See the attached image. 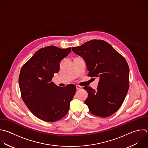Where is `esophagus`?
Masks as SVG:
<instances>
[{
    "instance_id": "esophagus-1",
    "label": "esophagus",
    "mask_w": 148,
    "mask_h": 148,
    "mask_svg": "<svg viewBox=\"0 0 148 148\" xmlns=\"http://www.w3.org/2000/svg\"><path fill=\"white\" fill-rule=\"evenodd\" d=\"M82 87L80 86H79V85H76V89L77 90H80L81 89Z\"/></svg>"
}]
</instances>
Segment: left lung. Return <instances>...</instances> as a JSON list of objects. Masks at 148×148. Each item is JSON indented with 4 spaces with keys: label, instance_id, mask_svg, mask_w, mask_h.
I'll list each match as a JSON object with an SVG mask.
<instances>
[{
    "label": "left lung",
    "instance_id": "1",
    "mask_svg": "<svg viewBox=\"0 0 148 148\" xmlns=\"http://www.w3.org/2000/svg\"><path fill=\"white\" fill-rule=\"evenodd\" d=\"M72 51L84 60L90 77H99L97 90L83 87L88 92L85 103L91 113L106 117L122 105L129 88V67L125 58L102 40H91Z\"/></svg>",
    "mask_w": 148,
    "mask_h": 148
}]
</instances>
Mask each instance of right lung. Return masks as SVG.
Instances as JSON below:
<instances>
[{
	"instance_id": "1",
	"label": "right lung",
	"mask_w": 148,
	"mask_h": 148,
	"mask_svg": "<svg viewBox=\"0 0 148 148\" xmlns=\"http://www.w3.org/2000/svg\"><path fill=\"white\" fill-rule=\"evenodd\" d=\"M71 51V47L60 49L54 46L37 51L21 68L19 86L23 100L38 118L47 122L58 121L69 109L76 87L68 84L56 86L51 80L58 73L61 60Z\"/></svg>"
}]
</instances>
